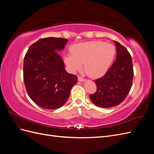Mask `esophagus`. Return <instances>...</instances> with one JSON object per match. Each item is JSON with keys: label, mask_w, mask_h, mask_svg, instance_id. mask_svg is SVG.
<instances>
[{"label": "esophagus", "mask_w": 154, "mask_h": 154, "mask_svg": "<svg viewBox=\"0 0 154 154\" xmlns=\"http://www.w3.org/2000/svg\"><path fill=\"white\" fill-rule=\"evenodd\" d=\"M78 81L79 82H84L85 81V79H83V78H82V77H80V76H79L78 77Z\"/></svg>", "instance_id": "obj_1"}]
</instances>
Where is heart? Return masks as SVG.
<instances>
[{"label": "heart", "mask_w": 154, "mask_h": 154, "mask_svg": "<svg viewBox=\"0 0 154 154\" xmlns=\"http://www.w3.org/2000/svg\"><path fill=\"white\" fill-rule=\"evenodd\" d=\"M71 54L66 55L64 62L70 71L76 72L84 64L88 76L93 78L102 76L112 63L116 54L114 46L102 41L87 42L73 45Z\"/></svg>", "instance_id": "obj_1"}]
</instances>
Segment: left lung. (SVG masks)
<instances>
[{
    "mask_svg": "<svg viewBox=\"0 0 154 154\" xmlns=\"http://www.w3.org/2000/svg\"><path fill=\"white\" fill-rule=\"evenodd\" d=\"M117 56L105 75L95 80L97 91L90 95L96 106L110 108L119 105L127 96L131 88L134 76L132 57L128 51L114 40Z\"/></svg>",
    "mask_w": 154,
    "mask_h": 154,
    "instance_id": "left-lung-1",
    "label": "left lung"
}]
</instances>
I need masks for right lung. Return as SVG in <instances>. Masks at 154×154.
Here are the masks:
<instances>
[{
    "instance_id": "add662e5",
    "label": "right lung",
    "mask_w": 154,
    "mask_h": 154,
    "mask_svg": "<svg viewBox=\"0 0 154 154\" xmlns=\"http://www.w3.org/2000/svg\"><path fill=\"white\" fill-rule=\"evenodd\" d=\"M68 40L54 37L41 38L32 44L24 57V82L30 98L42 108L57 109L69 99L76 76L69 74L58 53Z\"/></svg>"
}]
</instances>
